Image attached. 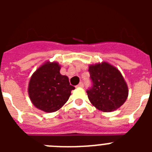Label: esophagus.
I'll use <instances>...</instances> for the list:
<instances>
[{
  "mask_svg": "<svg viewBox=\"0 0 152 152\" xmlns=\"http://www.w3.org/2000/svg\"><path fill=\"white\" fill-rule=\"evenodd\" d=\"M77 88H84V84H83L82 82H80V84H78L77 85Z\"/></svg>",
  "mask_w": 152,
  "mask_h": 152,
  "instance_id": "obj_1",
  "label": "esophagus"
}]
</instances>
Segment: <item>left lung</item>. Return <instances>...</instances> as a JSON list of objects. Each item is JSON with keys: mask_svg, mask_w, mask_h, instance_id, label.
Here are the masks:
<instances>
[{"mask_svg": "<svg viewBox=\"0 0 152 152\" xmlns=\"http://www.w3.org/2000/svg\"><path fill=\"white\" fill-rule=\"evenodd\" d=\"M93 87L87 91L90 102L103 112H113L123 105L129 95L128 86L118 68L107 61L90 64Z\"/></svg>", "mask_w": 152, "mask_h": 152, "instance_id": "8db88e82", "label": "left lung"}]
</instances>
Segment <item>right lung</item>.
<instances>
[{
  "label": "right lung",
  "mask_w": 152,
  "mask_h": 152,
  "mask_svg": "<svg viewBox=\"0 0 152 152\" xmlns=\"http://www.w3.org/2000/svg\"><path fill=\"white\" fill-rule=\"evenodd\" d=\"M57 61H46L31 76L28 86L29 99L37 109L46 113L58 110L68 101L75 87L60 74Z\"/></svg>",
  "instance_id": "obj_1"
}]
</instances>
